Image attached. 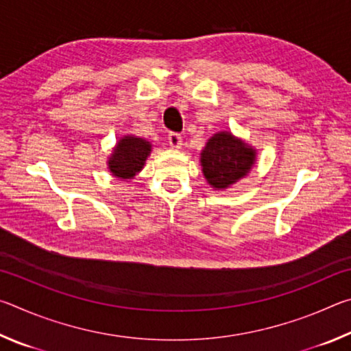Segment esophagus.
Returning <instances> with one entry per match:
<instances>
[{
  "label": "esophagus",
  "instance_id": "34e87169",
  "mask_svg": "<svg viewBox=\"0 0 351 351\" xmlns=\"http://www.w3.org/2000/svg\"><path fill=\"white\" fill-rule=\"evenodd\" d=\"M169 144L173 148H180L182 145V136L180 133H169Z\"/></svg>",
  "mask_w": 351,
  "mask_h": 351
}]
</instances>
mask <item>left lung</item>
<instances>
[{
  "instance_id": "8db88e82",
  "label": "left lung",
  "mask_w": 351,
  "mask_h": 351,
  "mask_svg": "<svg viewBox=\"0 0 351 351\" xmlns=\"http://www.w3.org/2000/svg\"><path fill=\"white\" fill-rule=\"evenodd\" d=\"M255 161V150L230 133H218L201 153L203 173L210 186L226 189L245 176Z\"/></svg>"
}]
</instances>
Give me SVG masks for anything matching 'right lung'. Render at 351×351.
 Wrapping results in <instances>:
<instances>
[{"label": "right lung", "instance_id": "right-lung-1", "mask_svg": "<svg viewBox=\"0 0 351 351\" xmlns=\"http://www.w3.org/2000/svg\"><path fill=\"white\" fill-rule=\"evenodd\" d=\"M152 150L150 142L133 136H125L119 141L112 152L108 165L112 175L121 180H132L138 171L144 167L145 159Z\"/></svg>", "mask_w": 351, "mask_h": 351}]
</instances>
